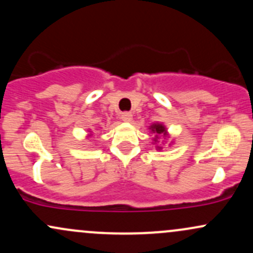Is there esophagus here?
<instances>
[{
	"instance_id": "obj_1",
	"label": "esophagus",
	"mask_w": 253,
	"mask_h": 253,
	"mask_svg": "<svg viewBox=\"0 0 253 253\" xmlns=\"http://www.w3.org/2000/svg\"><path fill=\"white\" fill-rule=\"evenodd\" d=\"M121 119H123L124 121H126V123H129V121L132 120V114H130L129 112H124L123 114H121Z\"/></svg>"
}]
</instances>
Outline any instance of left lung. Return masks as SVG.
<instances>
[{"label": "left lung", "mask_w": 253, "mask_h": 253, "mask_svg": "<svg viewBox=\"0 0 253 253\" xmlns=\"http://www.w3.org/2000/svg\"><path fill=\"white\" fill-rule=\"evenodd\" d=\"M151 129H152V132L153 133H156L157 135L158 134H163V133H165V128H164V126L163 125H152V126H151ZM157 138H158V136H157Z\"/></svg>", "instance_id": "obj_1"}]
</instances>
